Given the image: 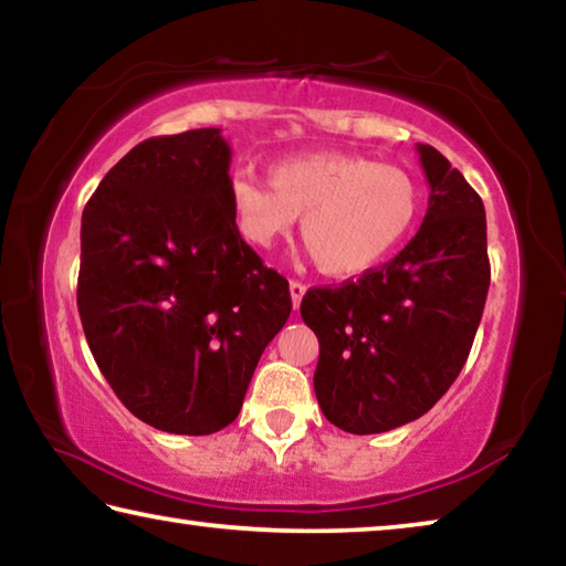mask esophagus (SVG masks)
Returning <instances> with one entry per match:
<instances>
[{"label":"esophagus","instance_id":"obj_1","mask_svg":"<svg viewBox=\"0 0 566 566\" xmlns=\"http://www.w3.org/2000/svg\"><path fill=\"white\" fill-rule=\"evenodd\" d=\"M304 292H306V286H304L302 282H296V280H292V282H290V294H292V304H294V310H300Z\"/></svg>","mask_w":566,"mask_h":566}]
</instances>
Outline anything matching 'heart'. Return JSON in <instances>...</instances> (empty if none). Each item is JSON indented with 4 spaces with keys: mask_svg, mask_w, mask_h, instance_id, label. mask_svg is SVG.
<instances>
[{
    "mask_svg": "<svg viewBox=\"0 0 566 566\" xmlns=\"http://www.w3.org/2000/svg\"><path fill=\"white\" fill-rule=\"evenodd\" d=\"M239 234L270 249L302 217V239L319 270L357 276L409 237L421 195L409 171L344 151H312L270 167V185L247 171L229 181Z\"/></svg>",
    "mask_w": 566,
    "mask_h": 566,
    "instance_id": "b5f03b06",
    "label": "heart"
}]
</instances>
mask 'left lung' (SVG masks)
<instances>
[{"label":"left lung","instance_id":"obj_1","mask_svg":"<svg viewBox=\"0 0 566 566\" xmlns=\"http://www.w3.org/2000/svg\"><path fill=\"white\" fill-rule=\"evenodd\" d=\"M417 155L429 185L419 232L379 270L310 290L300 306L319 339L317 401L349 434L389 432L442 399L490 290L482 199L434 147L417 145Z\"/></svg>","mask_w":566,"mask_h":566}]
</instances>
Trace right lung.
Returning <instances> with one entry per match:
<instances>
[{"label":"right lung","mask_w":566,"mask_h":566,"mask_svg":"<svg viewBox=\"0 0 566 566\" xmlns=\"http://www.w3.org/2000/svg\"><path fill=\"white\" fill-rule=\"evenodd\" d=\"M222 129L142 142L82 214L76 306L94 361L134 417L169 434L232 424L292 312L229 205Z\"/></svg>","instance_id":"1"}]
</instances>
